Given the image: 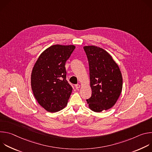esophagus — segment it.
Segmentation results:
<instances>
[{"instance_id":"esophagus-1","label":"esophagus","mask_w":152,"mask_h":152,"mask_svg":"<svg viewBox=\"0 0 152 152\" xmlns=\"http://www.w3.org/2000/svg\"><path fill=\"white\" fill-rule=\"evenodd\" d=\"M80 87V85L79 84H76V85H75V88H76V89H79V88Z\"/></svg>"}]
</instances>
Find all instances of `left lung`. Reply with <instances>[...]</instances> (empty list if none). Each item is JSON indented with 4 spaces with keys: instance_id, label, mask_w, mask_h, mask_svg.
Returning a JSON list of instances; mask_svg holds the SVG:
<instances>
[{
    "instance_id": "left-lung-1",
    "label": "left lung",
    "mask_w": 152,
    "mask_h": 152,
    "mask_svg": "<svg viewBox=\"0 0 152 152\" xmlns=\"http://www.w3.org/2000/svg\"><path fill=\"white\" fill-rule=\"evenodd\" d=\"M89 63L92 94L86 100L93 111L100 113L111 108L119 98L123 78L118 64L104 49L94 46L83 47Z\"/></svg>"
}]
</instances>
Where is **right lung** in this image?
<instances>
[{
	"instance_id": "add662e5",
	"label": "right lung",
	"mask_w": 152,
	"mask_h": 152,
	"mask_svg": "<svg viewBox=\"0 0 152 152\" xmlns=\"http://www.w3.org/2000/svg\"><path fill=\"white\" fill-rule=\"evenodd\" d=\"M75 48L51 46L41 53L33 67L31 81L33 94L48 112L59 111L67 104L73 88L66 80L65 65Z\"/></svg>"
}]
</instances>
